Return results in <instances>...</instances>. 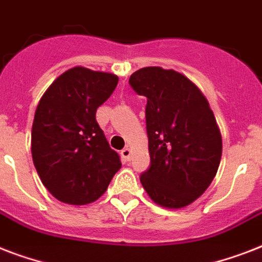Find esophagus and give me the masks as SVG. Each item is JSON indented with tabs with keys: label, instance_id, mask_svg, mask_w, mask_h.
Wrapping results in <instances>:
<instances>
[{
	"label": "esophagus",
	"instance_id": "esophagus-1",
	"mask_svg": "<svg viewBox=\"0 0 262 262\" xmlns=\"http://www.w3.org/2000/svg\"><path fill=\"white\" fill-rule=\"evenodd\" d=\"M121 156H122V159L125 160V162H129L132 158V151L130 148H123L122 151H121Z\"/></svg>",
	"mask_w": 262,
	"mask_h": 262
}]
</instances>
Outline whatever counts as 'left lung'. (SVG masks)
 I'll list each match as a JSON object with an SVG mask.
<instances>
[{
	"mask_svg": "<svg viewBox=\"0 0 262 262\" xmlns=\"http://www.w3.org/2000/svg\"><path fill=\"white\" fill-rule=\"evenodd\" d=\"M129 84L147 98L151 166L140 181L156 204L186 207L207 190L222 159V136L209 103L190 80L172 69L143 68Z\"/></svg>",
	"mask_w": 262,
	"mask_h": 262,
	"instance_id": "1",
	"label": "left lung"
}]
</instances>
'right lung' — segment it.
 I'll list each match as a JSON object with an SVG mask.
<instances>
[{
	"label": "right lung",
	"instance_id": "obj_1",
	"mask_svg": "<svg viewBox=\"0 0 262 262\" xmlns=\"http://www.w3.org/2000/svg\"><path fill=\"white\" fill-rule=\"evenodd\" d=\"M118 77L83 67L57 77L35 111L31 152L46 189L62 203H94L107 190L121 160L96 122Z\"/></svg>",
	"mask_w": 262,
	"mask_h": 262
}]
</instances>
